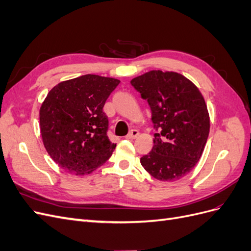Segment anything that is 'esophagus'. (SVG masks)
Here are the masks:
<instances>
[{"label": "esophagus", "instance_id": "1", "mask_svg": "<svg viewBox=\"0 0 251 251\" xmlns=\"http://www.w3.org/2000/svg\"><path fill=\"white\" fill-rule=\"evenodd\" d=\"M139 136V132L137 130H132L130 133L126 135V138L127 139H134V138H137Z\"/></svg>", "mask_w": 251, "mask_h": 251}]
</instances>
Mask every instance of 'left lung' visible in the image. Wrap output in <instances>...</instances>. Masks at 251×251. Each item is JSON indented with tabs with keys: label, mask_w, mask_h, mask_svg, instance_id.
Returning a JSON list of instances; mask_svg holds the SVG:
<instances>
[{
	"label": "left lung",
	"mask_w": 251,
	"mask_h": 251,
	"mask_svg": "<svg viewBox=\"0 0 251 251\" xmlns=\"http://www.w3.org/2000/svg\"><path fill=\"white\" fill-rule=\"evenodd\" d=\"M131 83L148 100L158 131L141 165L160 181L181 179L195 168L207 141L210 126L204 97L191 80L173 71H150Z\"/></svg>",
	"instance_id": "1"
}]
</instances>
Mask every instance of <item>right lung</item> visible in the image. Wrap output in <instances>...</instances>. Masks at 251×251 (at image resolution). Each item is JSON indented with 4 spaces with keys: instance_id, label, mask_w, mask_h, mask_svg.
<instances>
[{
    "instance_id": "obj_1",
    "label": "right lung",
    "mask_w": 251,
    "mask_h": 251,
    "mask_svg": "<svg viewBox=\"0 0 251 251\" xmlns=\"http://www.w3.org/2000/svg\"><path fill=\"white\" fill-rule=\"evenodd\" d=\"M120 80L86 74L53 87L40 109L44 147L68 173L86 175L112 156L116 143L108 138L102 111Z\"/></svg>"
}]
</instances>
